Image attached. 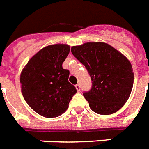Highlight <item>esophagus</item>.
Returning <instances> with one entry per match:
<instances>
[{
    "instance_id": "1",
    "label": "esophagus",
    "mask_w": 149,
    "mask_h": 149,
    "mask_svg": "<svg viewBox=\"0 0 149 149\" xmlns=\"http://www.w3.org/2000/svg\"><path fill=\"white\" fill-rule=\"evenodd\" d=\"M75 88H76V89H77V91H81V85L79 84H75Z\"/></svg>"
}]
</instances>
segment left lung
I'll return each instance as SVG.
<instances>
[{"instance_id": "8db88e82", "label": "left lung", "mask_w": 149, "mask_h": 149, "mask_svg": "<svg viewBox=\"0 0 149 149\" xmlns=\"http://www.w3.org/2000/svg\"><path fill=\"white\" fill-rule=\"evenodd\" d=\"M71 51L91 77V89L83 95L91 110L99 115H111L119 110L133 87L134 73L129 61L102 42L85 43L74 46Z\"/></svg>"}]
</instances>
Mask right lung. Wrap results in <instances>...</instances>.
<instances>
[{
    "label": "right lung",
    "instance_id": "obj_1",
    "mask_svg": "<svg viewBox=\"0 0 149 149\" xmlns=\"http://www.w3.org/2000/svg\"><path fill=\"white\" fill-rule=\"evenodd\" d=\"M67 45L44 47L21 72L22 95L31 108L46 118L58 117L68 108L77 89L68 81L69 71L62 68L68 55Z\"/></svg>",
    "mask_w": 149,
    "mask_h": 149
}]
</instances>
